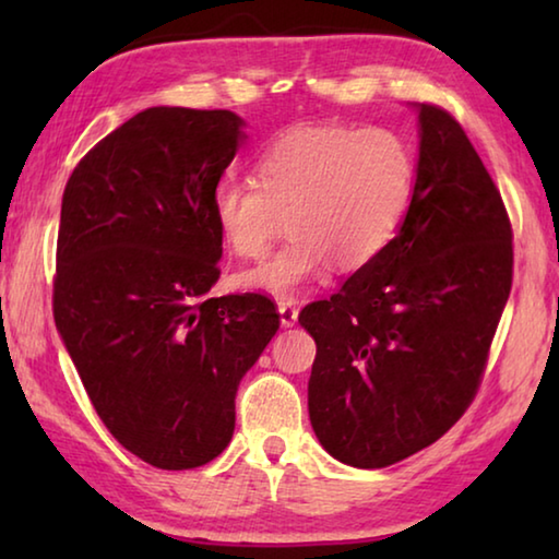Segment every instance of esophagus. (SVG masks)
Wrapping results in <instances>:
<instances>
[{
    "label": "esophagus",
    "mask_w": 559,
    "mask_h": 559,
    "mask_svg": "<svg viewBox=\"0 0 559 559\" xmlns=\"http://www.w3.org/2000/svg\"><path fill=\"white\" fill-rule=\"evenodd\" d=\"M278 313H281V325H283V328H293V325H296V320H298L296 302H293V300L278 302Z\"/></svg>",
    "instance_id": "34e87169"
}]
</instances>
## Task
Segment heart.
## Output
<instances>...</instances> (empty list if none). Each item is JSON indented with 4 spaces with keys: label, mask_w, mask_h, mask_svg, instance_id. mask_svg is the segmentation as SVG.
<instances>
[{
    "label": "heart",
    "mask_w": 559,
    "mask_h": 559,
    "mask_svg": "<svg viewBox=\"0 0 559 559\" xmlns=\"http://www.w3.org/2000/svg\"><path fill=\"white\" fill-rule=\"evenodd\" d=\"M253 179L226 177L214 187L212 216L224 243L241 259H261L283 231L290 239L241 288L290 298L333 263L359 271L392 243L409 214L416 163L390 128L298 126L257 159Z\"/></svg>",
    "instance_id": "obj_1"
}]
</instances>
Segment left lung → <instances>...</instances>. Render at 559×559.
<instances>
[{
  "mask_svg": "<svg viewBox=\"0 0 559 559\" xmlns=\"http://www.w3.org/2000/svg\"><path fill=\"white\" fill-rule=\"evenodd\" d=\"M414 108L419 159L402 229L298 316L318 345L310 424L355 468L392 466L461 419L513 283V231L488 169L447 110Z\"/></svg>",
  "mask_w": 559,
  "mask_h": 559,
  "instance_id": "obj_1",
  "label": "left lung"
}]
</instances>
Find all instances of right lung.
I'll use <instances>...</instances> for the list:
<instances>
[{"label":"right lung","mask_w":559,"mask_h":559,"mask_svg":"<svg viewBox=\"0 0 559 559\" xmlns=\"http://www.w3.org/2000/svg\"><path fill=\"white\" fill-rule=\"evenodd\" d=\"M246 122L147 108L91 150L63 189L53 320L93 409L150 466L185 471L229 447L241 377L278 330L261 293L212 298V194Z\"/></svg>","instance_id":"add662e5"}]
</instances>
